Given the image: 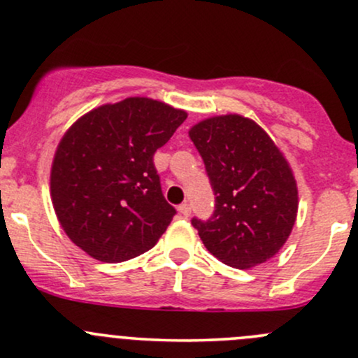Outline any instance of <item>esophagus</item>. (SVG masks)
Segmentation results:
<instances>
[{
  "label": "esophagus",
  "mask_w": 358,
  "mask_h": 358,
  "mask_svg": "<svg viewBox=\"0 0 358 358\" xmlns=\"http://www.w3.org/2000/svg\"><path fill=\"white\" fill-rule=\"evenodd\" d=\"M178 210H180V214L183 215V217H188V215L192 214V207H190V203H188V202L182 203V206L178 207Z\"/></svg>",
  "instance_id": "esophagus-1"
}]
</instances>
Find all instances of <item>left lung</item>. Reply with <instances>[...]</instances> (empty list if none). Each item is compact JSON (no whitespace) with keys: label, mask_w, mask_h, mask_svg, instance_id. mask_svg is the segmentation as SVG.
<instances>
[{"label":"left lung","mask_w":358,"mask_h":358,"mask_svg":"<svg viewBox=\"0 0 358 358\" xmlns=\"http://www.w3.org/2000/svg\"><path fill=\"white\" fill-rule=\"evenodd\" d=\"M214 192L209 219L192 226L215 258L250 268L277 255L297 215V187L278 148L253 120L222 115L190 129Z\"/></svg>","instance_id":"left-lung-1"}]
</instances>
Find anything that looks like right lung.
Wrapping results in <instances>:
<instances>
[{
    "instance_id": "add662e5",
    "label": "right lung",
    "mask_w": 358,
    "mask_h": 358,
    "mask_svg": "<svg viewBox=\"0 0 358 358\" xmlns=\"http://www.w3.org/2000/svg\"><path fill=\"white\" fill-rule=\"evenodd\" d=\"M187 113L149 98H125L81 117L59 143L50 171L57 219L71 241L105 263L146 253L175 207L161 190L155 152Z\"/></svg>"
}]
</instances>
